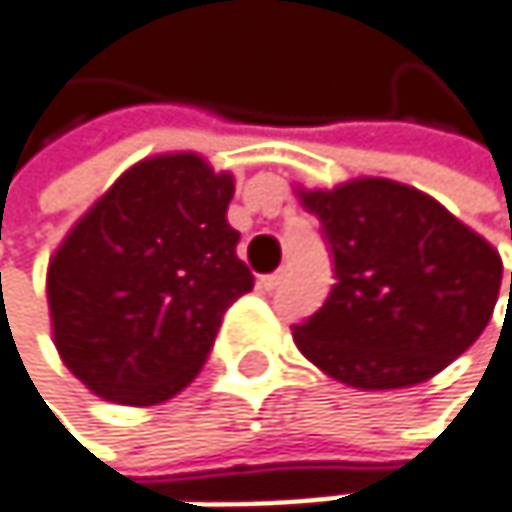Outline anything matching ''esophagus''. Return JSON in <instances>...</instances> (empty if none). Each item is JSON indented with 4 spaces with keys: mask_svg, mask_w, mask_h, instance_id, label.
I'll use <instances>...</instances> for the list:
<instances>
[{
    "mask_svg": "<svg viewBox=\"0 0 512 512\" xmlns=\"http://www.w3.org/2000/svg\"><path fill=\"white\" fill-rule=\"evenodd\" d=\"M281 278H284V272L278 269V272H269V275H263V278H260V284H263L266 290H275V287L281 284Z\"/></svg>",
    "mask_w": 512,
    "mask_h": 512,
    "instance_id": "1",
    "label": "esophagus"
}]
</instances>
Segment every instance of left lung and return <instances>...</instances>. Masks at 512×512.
Wrapping results in <instances>:
<instances>
[{
	"mask_svg": "<svg viewBox=\"0 0 512 512\" xmlns=\"http://www.w3.org/2000/svg\"><path fill=\"white\" fill-rule=\"evenodd\" d=\"M299 198L335 263L323 308L293 326L308 361L361 391L409 388L480 338L498 302L501 257L436 198L385 177Z\"/></svg>",
	"mask_w": 512,
	"mask_h": 512,
	"instance_id": "1",
	"label": "left lung"
}]
</instances>
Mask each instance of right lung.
<instances>
[{"mask_svg": "<svg viewBox=\"0 0 512 512\" xmlns=\"http://www.w3.org/2000/svg\"><path fill=\"white\" fill-rule=\"evenodd\" d=\"M231 198L234 177L198 154L151 156L64 237L47 272L52 341L97 397L154 406L198 376L222 314L255 284Z\"/></svg>", "mask_w": 512, "mask_h": 512, "instance_id": "add662e5", "label": "right lung"}]
</instances>
